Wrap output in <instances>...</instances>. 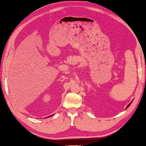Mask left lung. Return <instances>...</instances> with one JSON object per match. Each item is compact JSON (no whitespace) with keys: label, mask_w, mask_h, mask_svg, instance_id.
Masks as SVG:
<instances>
[{"label":"left lung","mask_w":146,"mask_h":146,"mask_svg":"<svg viewBox=\"0 0 146 146\" xmlns=\"http://www.w3.org/2000/svg\"><path fill=\"white\" fill-rule=\"evenodd\" d=\"M132 102H133V101H131V103H129V104H128V105H127V106H126V109H127V108H128V107H129V106H130V104H131V103H132Z\"/></svg>","instance_id":"left-lung-1"}]
</instances>
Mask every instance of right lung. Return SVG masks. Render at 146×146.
Segmentation results:
<instances>
[{
  "label": "right lung",
  "mask_w": 146,
  "mask_h": 146,
  "mask_svg": "<svg viewBox=\"0 0 146 146\" xmlns=\"http://www.w3.org/2000/svg\"><path fill=\"white\" fill-rule=\"evenodd\" d=\"M50 116H51V115H50V116H48V117H50Z\"/></svg>",
  "instance_id": "obj_1"
}]
</instances>
